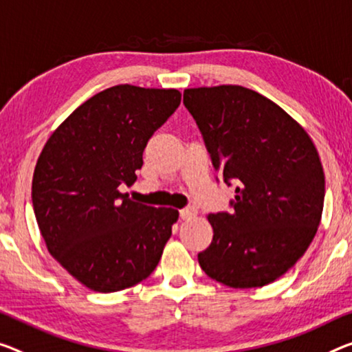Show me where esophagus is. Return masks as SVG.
Segmentation results:
<instances>
[{
	"mask_svg": "<svg viewBox=\"0 0 352 352\" xmlns=\"http://www.w3.org/2000/svg\"><path fill=\"white\" fill-rule=\"evenodd\" d=\"M195 215H197V209L195 208H184L179 210V217L182 220H190L195 217Z\"/></svg>",
	"mask_w": 352,
	"mask_h": 352,
	"instance_id": "34e87169",
	"label": "esophagus"
}]
</instances>
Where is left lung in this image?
I'll return each mask as SVG.
<instances>
[{"label": "left lung", "mask_w": 352, "mask_h": 352, "mask_svg": "<svg viewBox=\"0 0 352 352\" xmlns=\"http://www.w3.org/2000/svg\"><path fill=\"white\" fill-rule=\"evenodd\" d=\"M214 170L236 197L208 215L214 237L198 263L231 288H259L294 266L321 221L322 165L308 133L267 97L244 86L184 91Z\"/></svg>", "instance_id": "obj_1"}]
</instances>
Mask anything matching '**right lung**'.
Instances as JSON below:
<instances>
[{
	"instance_id": "right-lung-1",
	"label": "right lung",
	"mask_w": 352,
	"mask_h": 352,
	"mask_svg": "<svg viewBox=\"0 0 352 352\" xmlns=\"http://www.w3.org/2000/svg\"><path fill=\"white\" fill-rule=\"evenodd\" d=\"M181 104L177 89L111 86L52 137L32 176V208L50 255L86 288L115 293L148 278L179 212L129 199L153 133Z\"/></svg>"
}]
</instances>
